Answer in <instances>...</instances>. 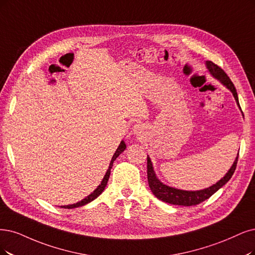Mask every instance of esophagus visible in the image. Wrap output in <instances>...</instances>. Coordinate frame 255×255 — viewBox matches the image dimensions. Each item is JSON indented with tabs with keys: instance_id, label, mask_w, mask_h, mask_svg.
I'll return each mask as SVG.
<instances>
[{
	"instance_id": "esophagus-1",
	"label": "esophagus",
	"mask_w": 255,
	"mask_h": 255,
	"mask_svg": "<svg viewBox=\"0 0 255 255\" xmlns=\"http://www.w3.org/2000/svg\"><path fill=\"white\" fill-rule=\"evenodd\" d=\"M133 131H134V133H140V125H134V127H133Z\"/></svg>"
}]
</instances>
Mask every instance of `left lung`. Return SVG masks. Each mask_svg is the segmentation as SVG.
<instances>
[{
    "label": "left lung",
    "instance_id": "8db88e82",
    "mask_svg": "<svg viewBox=\"0 0 255 255\" xmlns=\"http://www.w3.org/2000/svg\"><path fill=\"white\" fill-rule=\"evenodd\" d=\"M205 64H206L207 69H208V72L212 75V77L218 80L219 82H221L222 85H224L226 88L231 91V93L233 94V97L235 99V102H237L239 108L241 109L237 89H235L234 85L231 82V80L229 79L228 75L226 74L225 71L222 68H220L218 65H215L211 61H206ZM241 111H242V109H241ZM238 158H239V153H238V156L235 157L234 162H233L232 166L230 167L228 172L226 173L224 175V177H222L219 182H216L215 184H213L212 186H210L208 188H205V189L192 191V190L177 189V188L170 187V186L162 183L158 180V177L155 174L151 159H150L149 155H147L148 184H149V187H150V189H151L152 193L157 197L158 200H161L168 204H171V205L194 206V205L200 204L206 200H208L212 194H214L219 189H221V188L225 184L228 183V181L230 180L231 176L233 175V173L235 171V168H237Z\"/></svg>",
    "mask_w": 255,
    "mask_h": 255
}]
</instances>
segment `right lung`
I'll return each mask as SVG.
<instances>
[{"label":"right lung","instance_id":"obj_1","mask_svg":"<svg viewBox=\"0 0 255 255\" xmlns=\"http://www.w3.org/2000/svg\"><path fill=\"white\" fill-rule=\"evenodd\" d=\"M125 149H126V144H125L124 140H122L121 144L119 145V147H118V149H117V151L115 152V154H113V156H112V158H111V161H110V164H109V167H108V170H107L106 174L104 175V178L102 180L101 184L97 187V189H96V190H94L92 193H90L88 196L85 197V199H83L81 202H78V203L72 204V205L61 206V208H65V209H73V208H78V207L85 206V205L89 204L90 202H92L93 200H96L97 197H98V196H99V195L104 191V189H105V187H106V185H107V182H108V180H109L110 172H111V168H112V166H113V162L116 161L117 157H118V156H119L123 151H124Z\"/></svg>","mask_w":255,"mask_h":255}]
</instances>
